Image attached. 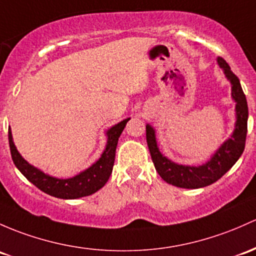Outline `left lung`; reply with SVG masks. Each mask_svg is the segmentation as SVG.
Returning <instances> with one entry per match:
<instances>
[{"label": "left lung", "instance_id": "1", "mask_svg": "<svg viewBox=\"0 0 256 256\" xmlns=\"http://www.w3.org/2000/svg\"><path fill=\"white\" fill-rule=\"evenodd\" d=\"M217 62L224 71L226 77L232 83V96L236 103V122L233 135L217 150L208 162L198 166H179L170 162L158 150L152 126H146L147 144L156 170L164 182L174 186L198 189L214 184L234 166L246 147V132H248V103H246V94L242 90L239 78L233 74L224 58H217Z\"/></svg>", "mask_w": 256, "mask_h": 256}]
</instances>
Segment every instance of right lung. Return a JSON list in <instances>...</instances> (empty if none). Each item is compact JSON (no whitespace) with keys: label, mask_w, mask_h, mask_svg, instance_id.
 <instances>
[{"label":"right lung","mask_w":256,"mask_h":256,"mask_svg":"<svg viewBox=\"0 0 256 256\" xmlns=\"http://www.w3.org/2000/svg\"><path fill=\"white\" fill-rule=\"evenodd\" d=\"M128 120L130 119L122 120L118 125L112 126L110 130H108V144L102 157L92 166L70 179H58V178L48 176L36 169V166H30L26 160H24V158H22V156L16 148L12 140V132H10V128H8V141H10L13 163L32 184L51 196L58 198H78L92 195L106 185L110 174H112L118 141H119L121 132Z\"/></svg>","instance_id":"1"}]
</instances>
